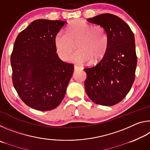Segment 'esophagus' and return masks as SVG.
Wrapping results in <instances>:
<instances>
[{"label":"esophagus","instance_id":"obj_1","mask_svg":"<svg viewBox=\"0 0 150 150\" xmlns=\"http://www.w3.org/2000/svg\"><path fill=\"white\" fill-rule=\"evenodd\" d=\"M81 69V67H79V66L76 65H74V70H75V71L79 70V69Z\"/></svg>","mask_w":150,"mask_h":150}]
</instances>
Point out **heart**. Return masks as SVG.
Segmentation results:
<instances>
[{"instance_id":"b5f03b06","label":"heart","mask_w":150,"mask_h":150,"mask_svg":"<svg viewBox=\"0 0 150 150\" xmlns=\"http://www.w3.org/2000/svg\"><path fill=\"white\" fill-rule=\"evenodd\" d=\"M54 44L61 59L65 61L69 55V60L78 64L91 61L96 63L103 59L108 46V35L105 28L100 25L88 24L82 20L72 22L66 34L59 32L55 35Z\"/></svg>"}]
</instances>
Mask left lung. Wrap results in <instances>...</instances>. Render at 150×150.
<instances>
[{
	"label": "left lung",
	"mask_w": 150,
	"mask_h": 150,
	"mask_svg": "<svg viewBox=\"0 0 150 150\" xmlns=\"http://www.w3.org/2000/svg\"><path fill=\"white\" fill-rule=\"evenodd\" d=\"M105 28L108 35L106 54L95 66L85 68V91L98 105L112 106L122 100L135 79L137 56L134 35L120 18L103 14L87 19Z\"/></svg>",
	"instance_id": "left-lung-1"
}]
</instances>
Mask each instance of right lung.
<instances>
[{"label":"right lung","instance_id":"1","mask_svg":"<svg viewBox=\"0 0 150 150\" xmlns=\"http://www.w3.org/2000/svg\"><path fill=\"white\" fill-rule=\"evenodd\" d=\"M66 22L39 19L18 35L11 57L12 83L22 100L35 110L56 108L64 98L74 66L56 54L54 38Z\"/></svg>","mask_w":150,"mask_h":150}]
</instances>
